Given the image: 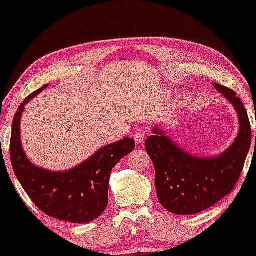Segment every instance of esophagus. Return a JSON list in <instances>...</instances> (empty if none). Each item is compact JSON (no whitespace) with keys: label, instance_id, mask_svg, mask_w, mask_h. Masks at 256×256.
I'll use <instances>...</instances> for the list:
<instances>
[{"label":"esophagus","instance_id":"1","mask_svg":"<svg viewBox=\"0 0 256 256\" xmlns=\"http://www.w3.org/2000/svg\"><path fill=\"white\" fill-rule=\"evenodd\" d=\"M146 139V130L142 128L140 130V131H136L134 133V140L136 144H142L144 142H145Z\"/></svg>","mask_w":256,"mask_h":256}]
</instances>
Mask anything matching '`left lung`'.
Returning <instances> with one entry per match:
<instances>
[{"instance_id": "left-lung-1", "label": "left lung", "mask_w": 256, "mask_h": 256, "mask_svg": "<svg viewBox=\"0 0 256 256\" xmlns=\"http://www.w3.org/2000/svg\"><path fill=\"white\" fill-rule=\"evenodd\" d=\"M214 86L234 106L240 120L239 134L228 150L216 158H195L158 128L145 142L146 152L156 168L158 198L175 214H198L228 195L240 178L250 148L252 128L242 102L232 89Z\"/></svg>"}]
</instances>
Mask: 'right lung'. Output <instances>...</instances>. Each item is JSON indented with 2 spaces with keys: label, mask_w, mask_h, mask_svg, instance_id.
Here are the masks:
<instances>
[{
  "label": "right lung",
  "mask_w": 256,
  "mask_h": 256,
  "mask_svg": "<svg viewBox=\"0 0 256 256\" xmlns=\"http://www.w3.org/2000/svg\"><path fill=\"white\" fill-rule=\"evenodd\" d=\"M48 87L30 94L16 111L10 139V160L20 186L36 206L59 220L86 224L106 208L112 168L136 147L134 139L124 138L100 148L84 164L67 172H50L28 160L20 144V125L24 106Z\"/></svg>",
  "instance_id": "1"
}]
</instances>
